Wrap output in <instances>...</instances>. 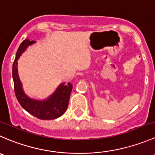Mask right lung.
<instances>
[{
	"label": "right lung",
	"instance_id": "obj_1",
	"mask_svg": "<svg viewBox=\"0 0 155 155\" xmlns=\"http://www.w3.org/2000/svg\"><path fill=\"white\" fill-rule=\"evenodd\" d=\"M35 41L24 40L19 46L13 65V79L16 99L21 106L35 117L41 120H54L62 116L66 111L72 90V84L65 83L59 84L56 91L47 99L37 100L31 99L23 91L22 83L18 74L17 60L28 46L35 44Z\"/></svg>",
	"mask_w": 155,
	"mask_h": 155
}]
</instances>
